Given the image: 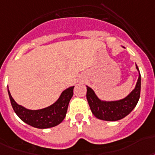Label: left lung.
<instances>
[{
	"label": "left lung",
	"mask_w": 155,
	"mask_h": 155,
	"mask_svg": "<svg viewBox=\"0 0 155 155\" xmlns=\"http://www.w3.org/2000/svg\"><path fill=\"white\" fill-rule=\"evenodd\" d=\"M137 70L139 71L136 65ZM141 91V75L139 73L135 88L124 99L118 101H101L92 89L87 87V99L92 114L97 119L105 121H117L130 114L139 102Z\"/></svg>",
	"instance_id": "left-lung-1"
}]
</instances>
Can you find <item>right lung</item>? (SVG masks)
<instances>
[{
	"label": "right lung",
	"mask_w": 155,
	"mask_h": 155,
	"mask_svg": "<svg viewBox=\"0 0 155 155\" xmlns=\"http://www.w3.org/2000/svg\"><path fill=\"white\" fill-rule=\"evenodd\" d=\"M74 87H68L62 92L57 101L51 106L41 110H28L19 105L12 99L8 89L10 102L17 116L28 125L33 127L45 129L57 126L66 116L70 99L73 95Z\"/></svg>",
	"instance_id": "right-lung-1"
}]
</instances>
